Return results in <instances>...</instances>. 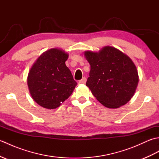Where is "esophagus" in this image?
<instances>
[{
	"instance_id": "esophagus-1",
	"label": "esophagus",
	"mask_w": 159,
	"mask_h": 159,
	"mask_svg": "<svg viewBox=\"0 0 159 159\" xmlns=\"http://www.w3.org/2000/svg\"><path fill=\"white\" fill-rule=\"evenodd\" d=\"M86 81H87V79L85 77H83V79L79 81V83L80 84H85L86 83Z\"/></svg>"
}]
</instances>
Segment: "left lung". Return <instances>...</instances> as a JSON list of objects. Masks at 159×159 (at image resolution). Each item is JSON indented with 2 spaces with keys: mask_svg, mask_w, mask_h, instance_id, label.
Segmentation results:
<instances>
[{
  "mask_svg": "<svg viewBox=\"0 0 159 159\" xmlns=\"http://www.w3.org/2000/svg\"><path fill=\"white\" fill-rule=\"evenodd\" d=\"M90 64L86 85L104 107L117 109L133 96L139 82L137 67L124 53L112 46H104L98 52L85 51Z\"/></svg>",
  "mask_w": 159,
  "mask_h": 159,
  "instance_id": "obj_1",
  "label": "left lung"
}]
</instances>
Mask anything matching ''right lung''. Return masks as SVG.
<instances>
[{
  "label": "right lung",
  "mask_w": 159,
  "mask_h": 159,
  "mask_svg": "<svg viewBox=\"0 0 159 159\" xmlns=\"http://www.w3.org/2000/svg\"><path fill=\"white\" fill-rule=\"evenodd\" d=\"M68 54L52 48L42 54L30 70L27 84L33 99L45 109L59 107L77 85L66 65Z\"/></svg>",
  "instance_id": "obj_1"
}]
</instances>
